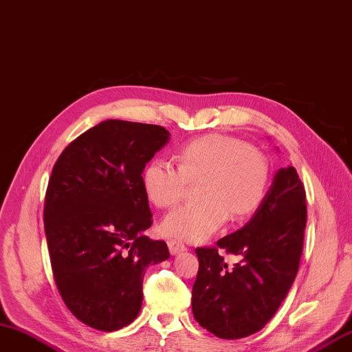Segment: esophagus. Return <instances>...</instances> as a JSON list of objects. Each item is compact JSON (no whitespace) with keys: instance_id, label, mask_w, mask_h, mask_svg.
Segmentation results:
<instances>
[{"instance_id":"34e87169","label":"esophagus","mask_w":352,"mask_h":352,"mask_svg":"<svg viewBox=\"0 0 352 352\" xmlns=\"http://www.w3.org/2000/svg\"><path fill=\"white\" fill-rule=\"evenodd\" d=\"M168 249H170L171 255L182 254V252H185V250H186V248H185L184 243H181V241H176V240H170V241H168Z\"/></svg>"}]
</instances>
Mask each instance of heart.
<instances>
[{"label":"heart","instance_id":"b5f03b06","mask_svg":"<svg viewBox=\"0 0 352 352\" xmlns=\"http://www.w3.org/2000/svg\"><path fill=\"white\" fill-rule=\"evenodd\" d=\"M168 161H148L141 173L142 191L150 204L168 208L182 197L186 184H197L195 204L182 205L161 221L170 239L199 243L223 226L243 219L261 205L269 185V164L256 148L239 138L210 133L186 142Z\"/></svg>","mask_w":352,"mask_h":352}]
</instances>
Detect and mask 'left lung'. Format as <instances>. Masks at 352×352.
I'll list each match as a JSON object with an SVG mask.
<instances>
[{"instance_id":"8db88e82","label":"left lung","mask_w":352,"mask_h":352,"mask_svg":"<svg viewBox=\"0 0 352 352\" xmlns=\"http://www.w3.org/2000/svg\"><path fill=\"white\" fill-rule=\"evenodd\" d=\"M307 223L305 190L295 167L279 168L261 205L239 231L217 241L240 263L228 267L218 248H197L192 314L220 339H241L275 316L295 281Z\"/></svg>"}]
</instances>
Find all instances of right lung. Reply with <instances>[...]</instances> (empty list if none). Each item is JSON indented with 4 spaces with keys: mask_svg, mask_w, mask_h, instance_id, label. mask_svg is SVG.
<instances>
[{
    "mask_svg": "<svg viewBox=\"0 0 352 352\" xmlns=\"http://www.w3.org/2000/svg\"><path fill=\"white\" fill-rule=\"evenodd\" d=\"M170 141L161 126L106 120L63 150L48 182L45 236L63 302L83 324L117 331L136 319L150 264L168 260L141 173Z\"/></svg>",
    "mask_w": 352,
    "mask_h": 352,
    "instance_id": "right-lung-1",
    "label": "right lung"
}]
</instances>
